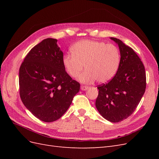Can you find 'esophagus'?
<instances>
[{"mask_svg":"<svg viewBox=\"0 0 159 159\" xmlns=\"http://www.w3.org/2000/svg\"><path fill=\"white\" fill-rule=\"evenodd\" d=\"M88 88H89L88 86H85V85H81V89L83 90V91L87 90Z\"/></svg>","mask_w":159,"mask_h":159,"instance_id":"obj_1","label":"esophagus"}]
</instances>
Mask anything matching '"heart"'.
<instances>
[{"mask_svg":"<svg viewBox=\"0 0 159 159\" xmlns=\"http://www.w3.org/2000/svg\"><path fill=\"white\" fill-rule=\"evenodd\" d=\"M72 54H68L62 60L64 68L71 78H77L84 68L78 80L81 83L90 84L97 80L105 83L116 74L121 61L118 48L104 42L81 40L72 46Z\"/></svg>","mask_w":159,"mask_h":159,"instance_id":"b5f03b06","label":"heart"}]
</instances>
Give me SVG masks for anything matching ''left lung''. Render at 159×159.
Listing matches in <instances>:
<instances>
[{
  "label": "left lung",
  "instance_id": "8db88e82",
  "mask_svg": "<svg viewBox=\"0 0 159 159\" xmlns=\"http://www.w3.org/2000/svg\"><path fill=\"white\" fill-rule=\"evenodd\" d=\"M119 46L121 61L116 74L108 83L98 86L95 107L100 115L112 123L129 117L145 93V67L134 50L116 38H110Z\"/></svg>",
  "mask_w": 159,
  "mask_h": 159
}]
</instances>
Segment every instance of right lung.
Wrapping results in <instances>:
<instances>
[{"mask_svg": "<svg viewBox=\"0 0 159 159\" xmlns=\"http://www.w3.org/2000/svg\"><path fill=\"white\" fill-rule=\"evenodd\" d=\"M57 40L46 38L25 57L19 70L20 95L25 106L44 122L60 119L68 109L80 84L67 74Z\"/></svg>", "mask_w": 159, "mask_h": 159, "instance_id": "right-lung-1", "label": "right lung"}]
</instances>
